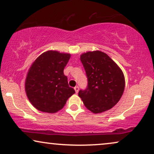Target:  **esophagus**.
I'll list each match as a JSON object with an SVG mask.
<instances>
[{"instance_id":"1","label":"esophagus","mask_w":154,"mask_h":154,"mask_svg":"<svg viewBox=\"0 0 154 154\" xmlns=\"http://www.w3.org/2000/svg\"><path fill=\"white\" fill-rule=\"evenodd\" d=\"M74 90H75V92H76V93H78V92H79V88L78 87V86H75V87L74 88Z\"/></svg>"}]
</instances>
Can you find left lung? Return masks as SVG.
Segmentation results:
<instances>
[{
    "instance_id": "8db88e82",
    "label": "left lung",
    "mask_w": 154,
    "mask_h": 154,
    "mask_svg": "<svg viewBox=\"0 0 154 154\" xmlns=\"http://www.w3.org/2000/svg\"><path fill=\"white\" fill-rule=\"evenodd\" d=\"M80 59L88 80L87 89L79 92L84 105L93 113L113 108L125 89L123 71L108 54L100 50L84 52Z\"/></svg>"
}]
</instances>
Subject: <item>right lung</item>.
Instances as JSON below:
<instances>
[{
  "mask_svg": "<svg viewBox=\"0 0 154 154\" xmlns=\"http://www.w3.org/2000/svg\"><path fill=\"white\" fill-rule=\"evenodd\" d=\"M70 57L69 53L48 50L31 65L25 80V92L29 102L38 111L57 112L75 93L64 74Z\"/></svg>",
  "mask_w": 154,
  "mask_h": 154,
  "instance_id": "1",
  "label": "right lung"
}]
</instances>
